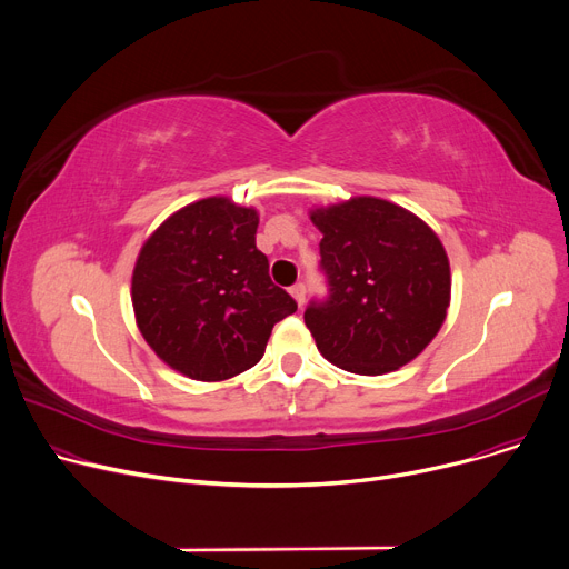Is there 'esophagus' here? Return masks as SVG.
<instances>
[{
  "label": "esophagus",
  "instance_id": "34e87169",
  "mask_svg": "<svg viewBox=\"0 0 569 569\" xmlns=\"http://www.w3.org/2000/svg\"><path fill=\"white\" fill-rule=\"evenodd\" d=\"M289 291H291V296L296 298V303H298V306H303V303H306V284H303V282L293 284Z\"/></svg>",
  "mask_w": 569,
  "mask_h": 569
}]
</instances>
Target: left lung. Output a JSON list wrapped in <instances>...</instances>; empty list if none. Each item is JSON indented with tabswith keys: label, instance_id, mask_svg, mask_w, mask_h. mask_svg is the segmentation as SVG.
<instances>
[{
	"label": "left lung",
	"instance_id": "left-lung-1",
	"mask_svg": "<svg viewBox=\"0 0 569 569\" xmlns=\"http://www.w3.org/2000/svg\"><path fill=\"white\" fill-rule=\"evenodd\" d=\"M323 233L326 298L310 300L306 326L321 356L356 375H386L413 360L450 306L448 254L420 218L377 197L312 211Z\"/></svg>",
	"mask_w": 569,
	"mask_h": 569
}]
</instances>
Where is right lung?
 <instances>
[{"label": "right lung", "instance_id": "add662e5", "mask_svg": "<svg viewBox=\"0 0 569 569\" xmlns=\"http://www.w3.org/2000/svg\"><path fill=\"white\" fill-rule=\"evenodd\" d=\"M259 216L209 197L167 218L132 271V308L149 347L197 381L257 365L296 300L276 287L257 250Z\"/></svg>", "mask_w": 569, "mask_h": 569}]
</instances>
